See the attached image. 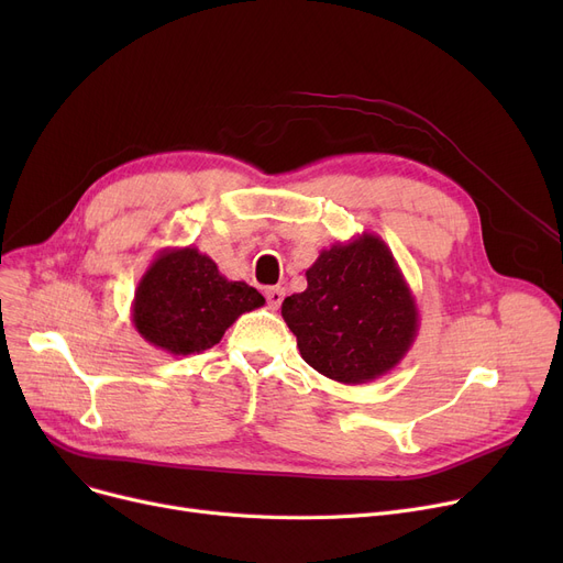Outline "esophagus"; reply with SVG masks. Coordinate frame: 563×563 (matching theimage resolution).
<instances>
[{
  "mask_svg": "<svg viewBox=\"0 0 563 563\" xmlns=\"http://www.w3.org/2000/svg\"><path fill=\"white\" fill-rule=\"evenodd\" d=\"M264 297H266V303H269L272 310H278L283 299H285V289L283 287H269L264 291Z\"/></svg>",
  "mask_w": 563,
  "mask_h": 563,
  "instance_id": "obj_1",
  "label": "esophagus"
}]
</instances>
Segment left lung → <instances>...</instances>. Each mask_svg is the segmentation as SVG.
Masks as SVG:
<instances>
[{
	"label": "left lung",
	"mask_w": 563,
	"mask_h": 563,
	"mask_svg": "<svg viewBox=\"0 0 563 563\" xmlns=\"http://www.w3.org/2000/svg\"><path fill=\"white\" fill-rule=\"evenodd\" d=\"M308 287L283 301L301 358L346 386L393 372L418 338L420 310L388 244L374 232L323 249Z\"/></svg>",
	"instance_id": "8db88e82"
}]
</instances>
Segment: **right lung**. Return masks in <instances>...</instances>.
Listing matches in <instances>:
<instances>
[{"mask_svg": "<svg viewBox=\"0 0 563 563\" xmlns=\"http://www.w3.org/2000/svg\"><path fill=\"white\" fill-rule=\"evenodd\" d=\"M262 306L255 287L228 280L196 246L164 249L136 285L132 323L147 344L191 356L219 344L236 319Z\"/></svg>", "mask_w": 563, "mask_h": 563, "instance_id": "add662e5", "label": "right lung"}]
</instances>
